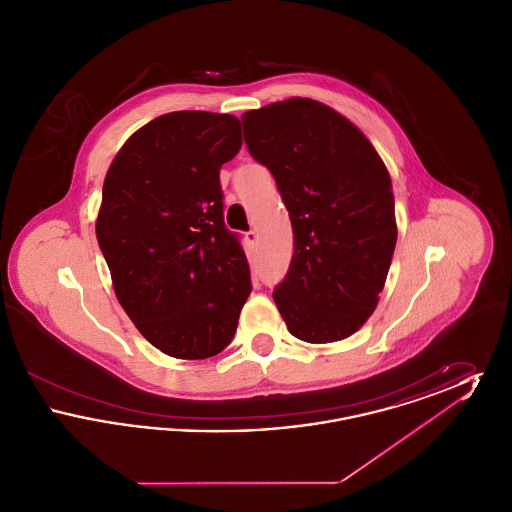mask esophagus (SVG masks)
<instances>
[{
  "instance_id": "1",
  "label": "esophagus",
  "mask_w": 512,
  "mask_h": 512,
  "mask_svg": "<svg viewBox=\"0 0 512 512\" xmlns=\"http://www.w3.org/2000/svg\"><path fill=\"white\" fill-rule=\"evenodd\" d=\"M257 238H259V234H257L255 230H249V232L245 234V240H247L249 244H255V242H257Z\"/></svg>"
}]
</instances>
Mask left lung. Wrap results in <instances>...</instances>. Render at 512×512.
<instances>
[{
  "label": "left lung",
  "instance_id": "left-lung-1",
  "mask_svg": "<svg viewBox=\"0 0 512 512\" xmlns=\"http://www.w3.org/2000/svg\"><path fill=\"white\" fill-rule=\"evenodd\" d=\"M242 122L292 220V263L274 303L297 340H345L374 313L388 278L397 242L390 172L353 122L315 99L276 101Z\"/></svg>",
  "mask_w": 512,
  "mask_h": 512
}]
</instances>
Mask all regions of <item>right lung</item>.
<instances>
[{
	"instance_id": "right-lung-1",
	"label": "right lung",
	"mask_w": 512,
	"mask_h": 512,
	"mask_svg": "<svg viewBox=\"0 0 512 512\" xmlns=\"http://www.w3.org/2000/svg\"><path fill=\"white\" fill-rule=\"evenodd\" d=\"M240 147L234 115L174 111L136 130L103 182L96 236L115 295L140 334L174 359L220 353L251 292L219 180Z\"/></svg>"
}]
</instances>
